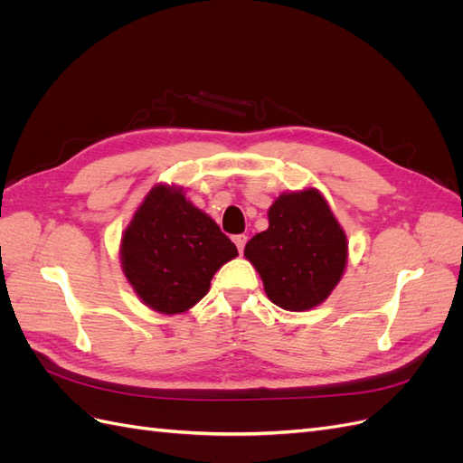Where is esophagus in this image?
Instances as JSON below:
<instances>
[{"label": "esophagus", "instance_id": "obj_1", "mask_svg": "<svg viewBox=\"0 0 463 463\" xmlns=\"http://www.w3.org/2000/svg\"><path fill=\"white\" fill-rule=\"evenodd\" d=\"M233 243H235L237 250H240V253H243L245 243H247V235H245V233H237V235H233Z\"/></svg>", "mask_w": 463, "mask_h": 463}]
</instances>
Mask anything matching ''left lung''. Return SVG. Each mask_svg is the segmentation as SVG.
<instances>
[{"mask_svg": "<svg viewBox=\"0 0 463 463\" xmlns=\"http://www.w3.org/2000/svg\"><path fill=\"white\" fill-rule=\"evenodd\" d=\"M269 299L286 311H309L340 284L347 235L315 187L282 193L269 208V230L245 245Z\"/></svg>", "mask_w": 463, "mask_h": 463, "instance_id": "obj_1", "label": "left lung"}]
</instances>
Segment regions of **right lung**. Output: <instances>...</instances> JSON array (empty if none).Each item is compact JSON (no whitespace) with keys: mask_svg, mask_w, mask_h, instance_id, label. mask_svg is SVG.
Listing matches in <instances>:
<instances>
[{"mask_svg":"<svg viewBox=\"0 0 463 463\" xmlns=\"http://www.w3.org/2000/svg\"><path fill=\"white\" fill-rule=\"evenodd\" d=\"M237 249L218 223L194 206L184 187L158 184L121 233L119 260L129 286L148 309L179 315L197 305L210 279Z\"/></svg>","mask_w":463,"mask_h":463,"instance_id":"1","label":"right lung"}]
</instances>
